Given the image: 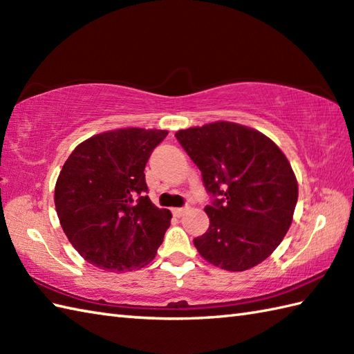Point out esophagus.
<instances>
[{"label":"esophagus","mask_w":354,"mask_h":354,"mask_svg":"<svg viewBox=\"0 0 354 354\" xmlns=\"http://www.w3.org/2000/svg\"><path fill=\"white\" fill-rule=\"evenodd\" d=\"M185 207H183V208H173L171 209V212H173V214H175V216H178V217H181L184 213H185Z\"/></svg>","instance_id":"34e87169"}]
</instances>
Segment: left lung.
Masks as SVG:
<instances>
[{"mask_svg":"<svg viewBox=\"0 0 354 354\" xmlns=\"http://www.w3.org/2000/svg\"><path fill=\"white\" fill-rule=\"evenodd\" d=\"M202 173L209 227L193 240L212 265L232 272L266 260L288 232L298 184L288 158L261 132L214 122L175 133Z\"/></svg>","mask_w":354,"mask_h":354,"instance_id":"8db88e82","label":"left lung"}]
</instances>
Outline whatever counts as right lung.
I'll use <instances>...</instances> for the list:
<instances>
[{"label":"right lung","instance_id":"1","mask_svg":"<svg viewBox=\"0 0 354 354\" xmlns=\"http://www.w3.org/2000/svg\"><path fill=\"white\" fill-rule=\"evenodd\" d=\"M167 133L141 127L103 132L65 161L55 189L57 217L91 265L124 272L155 259L171 213L150 202L145 167Z\"/></svg>","mask_w":354,"mask_h":354}]
</instances>
